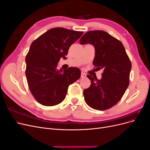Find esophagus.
Wrapping results in <instances>:
<instances>
[{
  "mask_svg": "<svg viewBox=\"0 0 150 150\" xmlns=\"http://www.w3.org/2000/svg\"><path fill=\"white\" fill-rule=\"evenodd\" d=\"M81 78H84L86 77V74L84 73V72H81Z\"/></svg>",
  "mask_w": 150,
  "mask_h": 150,
  "instance_id": "1",
  "label": "esophagus"
}]
</instances>
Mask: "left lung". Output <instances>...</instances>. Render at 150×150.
Instances as JSON below:
<instances>
[{
    "mask_svg": "<svg viewBox=\"0 0 150 150\" xmlns=\"http://www.w3.org/2000/svg\"><path fill=\"white\" fill-rule=\"evenodd\" d=\"M79 42L93 45V64L97 69H103L101 79L87 75L91 84L84 90V100L94 110H108L120 101L128 87L131 68L129 58L120 40L105 31H89Z\"/></svg>",
    "mask_w": 150,
    "mask_h": 150,
    "instance_id": "left-lung-1",
    "label": "left lung"
}]
</instances>
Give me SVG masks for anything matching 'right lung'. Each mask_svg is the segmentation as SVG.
Wrapping results in <instances>:
<instances>
[{
    "mask_svg": "<svg viewBox=\"0 0 150 150\" xmlns=\"http://www.w3.org/2000/svg\"><path fill=\"white\" fill-rule=\"evenodd\" d=\"M83 32L62 28L48 30L31 44L25 57V75L32 94L40 104L52 106L66 98L69 86L79 79L81 71L70 67L62 71L57 68L61 57Z\"/></svg>",
    "mask_w": 150,
    "mask_h": 150,
    "instance_id": "obj_1",
    "label": "right lung"
}]
</instances>
